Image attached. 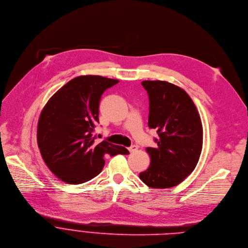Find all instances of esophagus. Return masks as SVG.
<instances>
[{"mask_svg": "<svg viewBox=\"0 0 248 248\" xmlns=\"http://www.w3.org/2000/svg\"><path fill=\"white\" fill-rule=\"evenodd\" d=\"M128 150H129V152H136L137 150H138V146L137 145H131L130 147H128Z\"/></svg>", "mask_w": 248, "mask_h": 248, "instance_id": "esophagus-1", "label": "esophagus"}]
</instances>
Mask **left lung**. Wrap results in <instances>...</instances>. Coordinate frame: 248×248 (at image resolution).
Segmentation results:
<instances>
[{
	"mask_svg": "<svg viewBox=\"0 0 248 248\" xmlns=\"http://www.w3.org/2000/svg\"><path fill=\"white\" fill-rule=\"evenodd\" d=\"M149 99L148 126L156 129V147H148L150 165L140 173L151 188H171L195 169L202 151V127L197 108L183 89L166 81H143Z\"/></svg>",
	"mask_w": 248,
	"mask_h": 248,
	"instance_id": "left-lung-1",
	"label": "left lung"
}]
</instances>
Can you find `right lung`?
Wrapping results in <instances>:
<instances>
[{
  "mask_svg": "<svg viewBox=\"0 0 248 248\" xmlns=\"http://www.w3.org/2000/svg\"><path fill=\"white\" fill-rule=\"evenodd\" d=\"M120 81L102 76H79L50 98L41 111L37 143L50 171L68 184H82L99 175L106 155L128 154L125 147L106 140L98 143L93 131L99 124V104L107 89Z\"/></svg>",
  "mask_w": 248,
  "mask_h": 248,
  "instance_id": "right-lung-1",
  "label": "right lung"
}]
</instances>
